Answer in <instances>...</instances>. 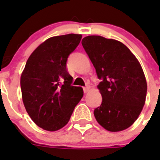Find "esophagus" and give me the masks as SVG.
Returning a JSON list of instances; mask_svg holds the SVG:
<instances>
[{"instance_id": "1", "label": "esophagus", "mask_w": 160, "mask_h": 160, "mask_svg": "<svg viewBox=\"0 0 160 160\" xmlns=\"http://www.w3.org/2000/svg\"><path fill=\"white\" fill-rule=\"evenodd\" d=\"M89 90H90V86H88V85H87L86 87H84V88H83V92H84L85 93H88Z\"/></svg>"}]
</instances>
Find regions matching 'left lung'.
Masks as SVG:
<instances>
[{"label": "left lung", "instance_id": "1", "mask_svg": "<svg viewBox=\"0 0 160 160\" xmlns=\"http://www.w3.org/2000/svg\"><path fill=\"white\" fill-rule=\"evenodd\" d=\"M82 46L100 82L102 103L94 109L98 123L110 132H120L136 121L143 108L147 83L139 62L121 42L90 35Z\"/></svg>", "mask_w": 160, "mask_h": 160}]
</instances>
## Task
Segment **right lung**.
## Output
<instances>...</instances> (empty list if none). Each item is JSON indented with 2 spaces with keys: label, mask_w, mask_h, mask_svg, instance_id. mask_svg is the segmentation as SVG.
Instances as JSON below:
<instances>
[{
  "label": "right lung",
  "mask_w": 160,
  "mask_h": 160,
  "mask_svg": "<svg viewBox=\"0 0 160 160\" xmlns=\"http://www.w3.org/2000/svg\"><path fill=\"white\" fill-rule=\"evenodd\" d=\"M82 35L54 36L31 54L21 76L22 100L28 115L44 130L54 132L65 126L83 95L72 86L67 61Z\"/></svg>",
  "instance_id": "add662e5"
}]
</instances>
